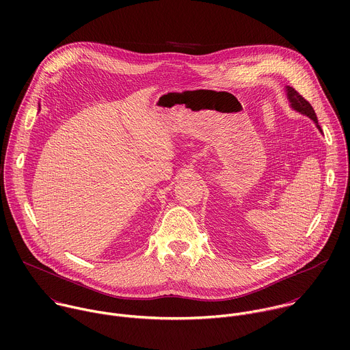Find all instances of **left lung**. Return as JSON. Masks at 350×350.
Wrapping results in <instances>:
<instances>
[{"instance_id": "1", "label": "left lung", "mask_w": 350, "mask_h": 350, "mask_svg": "<svg viewBox=\"0 0 350 350\" xmlns=\"http://www.w3.org/2000/svg\"><path fill=\"white\" fill-rule=\"evenodd\" d=\"M285 91H286V98H288L291 108H292L293 111L299 112V113H302V115L310 118V119L314 122V124H316V127L319 129V131L323 133V130H321V127H320V124H319V120H317V116H316V112H314L313 107H312V105L306 101V99H305L301 94H299L295 88H292V87H289V85H285Z\"/></svg>"}]
</instances>
